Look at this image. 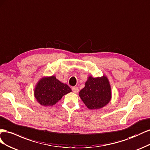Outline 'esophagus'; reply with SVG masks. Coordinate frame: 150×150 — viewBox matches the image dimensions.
Wrapping results in <instances>:
<instances>
[{"mask_svg": "<svg viewBox=\"0 0 150 150\" xmlns=\"http://www.w3.org/2000/svg\"><path fill=\"white\" fill-rule=\"evenodd\" d=\"M71 89H72V91L74 92V93H77L79 91V89L77 87H74L71 88Z\"/></svg>", "mask_w": 150, "mask_h": 150, "instance_id": "obj_1", "label": "esophagus"}]
</instances>
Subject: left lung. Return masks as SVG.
I'll list each match as a JSON object with an SVG mask.
<instances>
[{"label": "left lung", "instance_id": "1", "mask_svg": "<svg viewBox=\"0 0 150 150\" xmlns=\"http://www.w3.org/2000/svg\"><path fill=\"white\" fill-rule=\"evenodd\" d=\"M79 96L90 109H99L106 105L111 99V88L106 76L93 78L88 76L85 87L79 92Z\"/></svg>", "mask_w": 150, "mask_h": 150}]
</instances>
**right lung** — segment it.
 Instances as JSON below:
<instances>
[{
	"label": "right lung",
	"instance_id": "add662e5",
	"mask_svg": "<svg viewBox=\"0 0 150 150\" xmlns=\"http://www.w3.org/2000/svg\"><path fill=\"white\" fill-rule=\"evenodd\" d=\"M70 92L71 90L68 85L61 82L54 76H51L39 80L35 88L34 95L41 105L51 106Z\"/></svg>",
	"mask_w": 150,
	"mask_h": 150
}]
</instances>
